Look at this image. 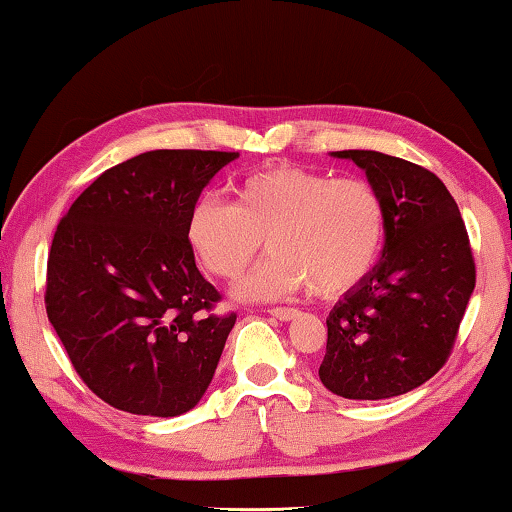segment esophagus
<instances>
[{
	"label": "esophagus",
	"mask_w": 512,
	"mask_h": 512,
	"mask_svg": "<svg viewBox=\"0 0 512 512\" xmlns=\"http://www.w3.org/2000/svg\"><path fill=\"white\" fill-rule=\"evenodd\" d=\"M267 312H270L272 317L281 319V321H290V319H294V317L299 315L297 308H272V310H267Z\"/></svg>",
	"instance_id": "obj_1"
}]
</instances>
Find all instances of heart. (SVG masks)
I'll return each instance as SVG.
<instances>
[{
	"instance_id": "1",
	"label": "heart",
	"mask_w": 512,
	"mask_h": 512,
	"mask_svg": "<svg viewBox=\"0 0 512 512\" xmlns=\"http://www.w3.org/2000/svg\"><path fill=\"white\" fill-rule=\"evenodd\" d=\"M233 193L236 204L213 195L195 202L188 245L211 274L238 281L265 240L272 256L240 285L242 299H281L306 285L335 297L378 263L387 202L369 179L279 164L242 177Z\"/></svg>"
}]
</instances>
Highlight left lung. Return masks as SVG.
Here are the masks:
<instances>
[{"label": "left lung", "mask_w": 512, "mask_h": 512, "mask_svg": "<svg viewBox=\"0 0 512 512\" xmlns=\"http://www.w3.org/2000/svg\"><path fill=\"white\" fill-rule=\"evenodd\" d=\"M353 159L387 202L380 263L326 319L319 378L348 400H384L420 387L450 357L477 283L459 206L432 170L375 150Z\"/></svg>", "instance_id": "obj_1"}]
</instances>
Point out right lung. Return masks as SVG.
Here are the masks:
<instances>
[{"instance_id":"add662e5","label":"right lung","mask_w":512,"mask_h":512,"mask_svg":"<svg viewBox=\"0 0 512 512\" xmlns=\"http://www.w3.org/2000/svg\"><path fill=\"white\" fill-rule=\"evenodd\" d=\"M238 157L150 150L105 170L53 233L47 317L89 389L137 416H179L204 396L236 324L188 245L202 188Z\"/></svg>"}]
</instances>
